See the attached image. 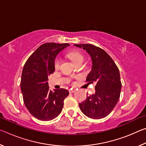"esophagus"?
<instances>
[{
	"instance_id": "1",
	"label": "esophagus",
	"mask_w": 146,
	"mask_h": 146,
	"mask_svg": "<svg viewBox=\"0 0 146 146\" xmlns=\"http://www.w3.org/2000/svg\"><path fill=\"white\" fill-rule=\"evenodd\" d=\"M69 91H70V93H75L76 91V90L75 89H70Z\"/></svg>"
}]
</instances>
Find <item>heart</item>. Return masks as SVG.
I'll return each instance as SVG.
<instances>
[{
    "label": "heart",
    "mask_w": 146,
    "mask_h": 146,
    "mask_svg": "<svg viewBox=\"0 0 146 146\" xmlns=\"http://www.w3.org/2000/svg\"><path fill=\"white\" fill-rule=\"evenodd\" d=\"M68 57L70 58V60L73 62L74 64L77 63L80 60H84V56L80 52L76 51H71V52L68 53ZM60 58H56L55 60V68L58 69L60 67Z\"/></svg>",
    "instance_id": "b5f03b06"
}]
</instances>
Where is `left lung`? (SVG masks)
I'll list each match as a JSON object with an SVG mask.
<instances>
[{
  "instance_id": "left-lung-1",
  "label": "left lung",
  "mask_w": 146,
  "mask_h": 146,
  "mask_svg": "<svg viewBox=\"0 0 146 146\" xmlns=\"http://www.w3.org/2000/svg\"><path fill=\"white\" fill-rule=\"evenodd\" d=\"M86 50L92 60V68L86 82H95V93L79 103L82 112L88 117L100 119L110 114L119 100L122 83L118 68L104 50L90 44H74Z\"/></svg>"
}]
</instances>
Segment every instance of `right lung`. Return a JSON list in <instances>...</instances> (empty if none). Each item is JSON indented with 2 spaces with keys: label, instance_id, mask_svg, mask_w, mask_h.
I'll return each instance as SVG.
<instances>
[{
  "label": "right lung",
  "instance_id": "obj_1",
  "mask_svg": "<svg viewBox=\"0 0 146 146\" xmlns=\"http://www.w3.org/2000/svg\"><path fill=\"white\" fill-rule=\"evenodd\" d=\"M69 46L68 43L43 44L24 64L21 81L24 102L29 112L40 120L48 121L57 117L69 95L64 89L49 90L48 82V76L55 71L56 55Z\"/></svg>",
  "mask_w": 146,
  "mask_h": 146
}]
</instances>
